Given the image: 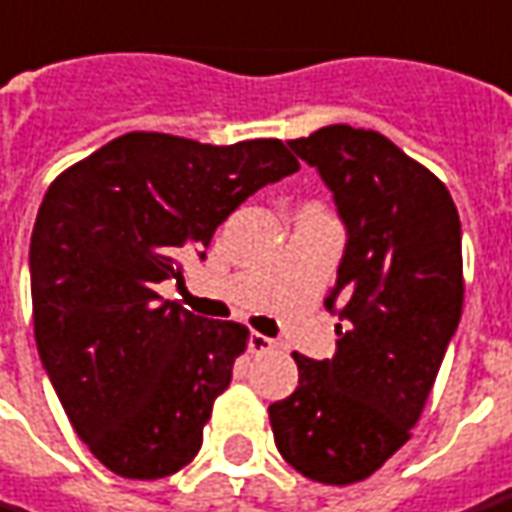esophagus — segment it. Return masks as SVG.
Wrapping results in <instances>:
<instances>
[{
  "instance_id": "34e87169",
  "label": "esophagus",
  "mask_w": 512,
  "mask_h": 512,
  "mask_svg": "<svg viewBox=\"0 0 512 512\" xmlns=\"http://www.w3.org/2000/svg\"><path fill=\"white\" fill-rule=\"evenodd\" d=\"M273 348H276V340L264 337L259 331L250 334V351H253V354H267V351H273Z\"/></svg>"
}]
</instances>
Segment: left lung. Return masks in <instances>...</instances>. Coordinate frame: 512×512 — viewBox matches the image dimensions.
Segmentation results:
<instances>
[{
  "label": "left lung",
  "mask_w": 512,
  "mask_h": 512,
  "mask_svg": "<svg viewBox=\"0 0 512 512\" xmlns=\"http://www.w3.org/2000/svg\"><path fill=\"white\" fill-rule=\"evenodd\" d=\"M290 147L320 172L348 228L326 309L337 354L298 362L295 393L270 404L273 438L312 482L379 471L424 412L463 315L460 214L446 183L376 130L329 125Z\"/></svg>",
  "instance_id": "8db88e82"
}]
</instances>
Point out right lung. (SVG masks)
Wrapping results in <instances>:
<instances>
[{
    "label": "right lung",
    "instance_id": "add662e5",
    "mask_svg": "<svg viewBox=\"0 0 512 512\" xmlns=\"http://www.w3.org/2000/svg\"><path fill=\"white\" fill-rule=\"evenodd\" d=\"M281 139L228 147L133 130L49 183L30 239L35 345L74 432L108 471L192 463L250 331L192 315L155 284L228 214L298 172Z\"/></svg>",
    "mask_w": 512,
    "mask_h": 512
}]
</instances>
